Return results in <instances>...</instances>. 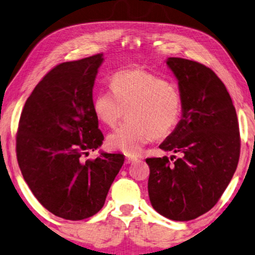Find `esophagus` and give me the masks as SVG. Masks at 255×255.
<instances>
[{
  "label": "esophagus",
  "instance_id": "obj_1",
  "mask_svg": "<svg viewBox=\"0 0 255 255\" xmlns=\"http://www.w3.org/2000/svg\"><path fill=\"white\" fill-rule=\"evenodd\" d=\"M135 160H136V158L131 157V156H128L127 158H125V161H127L128 164H132V162H134Z\"/></svg>",
  "mask_w": 255,
  "mask_h": 255
}]
</instances>
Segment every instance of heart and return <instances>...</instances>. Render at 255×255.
Segmentation results:
<instances>
[{
	"instance_id": "b5f03b06",
	"label": "heart",
	"mask_w": 255,
	"mask_h": 255,
	"mask_svg": "<svg viewBox=\"0 0 255 255\" xmlns=\"http://www.w3.org/2000/svg\"><path fill=\"white\" fill-rule=\"evenodd\" d=\"M111 90L99 91L93 110L100 122L114 128L127 111L128 122L111 133L107 145L128 156L139 155L153 137H164L176 128L183 112V96L176 83L141 68L116 71Z\"/></svg>"
}]
</instances>
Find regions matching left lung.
I'll use <instances>...</instances> for the list:
<instances>
[{
	"mask_svg": "<svg viewBox=\"0 0 255 255\" xmlns=\"http://www.w3.org/2000/svg\"><path fill=\"white\" fill-rule=\"evenodd\" d=\"M178 80L183 114L159 148L181 153L147 158L148 192L153 209L166 218L187 222L209 211L228 186L241 152L239 121L226 87L206 65L169 57ZM170 160H174L173 157Z\"/></svg>",
	"mask_w": 255,
	"mask_h": 255,
	"instance_id": "left-lung-1",
	"label": "left lung"
}]
</instances>
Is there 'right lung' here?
Wrapping results in <instances>:
<instances>
[{
    "mask_svg": "<svg viewBox=\"0 0 255 255\" xmlns=\"http://www.w3.org/2000/svg\"><path fill=\"white\" fill-rule=\"evenodd\" d=\"M103 53L61 63L46 73L24 104L16 131V159L39 203L68 220L102 209L124 162L103 152L81 161L103 143L93 110V88Z\"/></svg>",
    "mask_w": 255,
    "mask_h": 255,
    "instance_id": "right-lung-1",
    "label": "right lung"
}]
</instances>
